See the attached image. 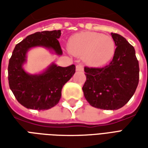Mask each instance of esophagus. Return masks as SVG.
<instances>
[{"label": "esophagus", "mask_w": 148, "mask_h": 148, "mask_svg": "<svg viewBox=\"0 0 148 148\" xmlns=\"http://www.w3.org/2000/svg\"><path fill=\"white\" fill-rule=\"evenodd\" d=\"M84 70V67L82 65L78 64L76 66V71H82Z\"/></svg>", "instance_id": "34e87169"}]
</instances>
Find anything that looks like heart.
<instances>
[{"label": "heart", "instance_id": "obj_1", "mask_svg": "<svg viewBox=\"0 0 148 148\" xmlns=\"http://www.w3.org/2000/svg\"><path fill=\"white\" fill-rule=\"evenodd\" d=\"M68 50L74 56L82 57L87 64L98 66L112 58L115 42L109 36L90 32H81L69 39Z\"/></svg>", "mask_w": 148, "mask_h": 148}]
</instances>
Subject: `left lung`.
Segmentation results:
<instances>
[{"mask_svg":"<svg viewBox=\"0 0 148 148\" xmlns=\"http://www.w3.org/2000/svg\"><path fill=\"white\" fill-rule=\"evenodd\" d=\"M116 48L109 65L102 68H84L86 81L84 96L93 107L116 110L126 105L139 83V62L132 46L125 38L111 33Z\"/></svg>","mask_w":148,"mask_h":148,"instance_id":"1","label":"left lung"}]
</instances>
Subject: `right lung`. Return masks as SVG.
Masks as SVG:
<instances>
[{
	"label": "right lung",
	"mask_w": 148,
	"mask_h": 148,
	"mask_svg": "<svg viewBox=\"0 0 148 148\" xmlns=\"http://www.w3.org/2000/svg\"><path fill=\"white\" fill-rule=\"evenodd\" d=\"M60 36V30L36 32L16 44L12 51L8 62V84L18 102L27 109L47 110L56 106L62 87L75 73L74 65L62 67L51 63L36 74H28L23 68L27 51L32 47H42L55 55H62L58 40Z\"/></svg>",
	"instance_id": "1"
}]
</instances>
